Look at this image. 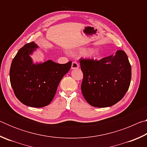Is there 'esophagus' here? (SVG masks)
<instances>
[{
    "label": "esophagus",
    "mask_w": 147,
    "mask_h": 147,
    "mask_svg": "<svg viewBox=\"0 0 147 147\" xmlns=\"http://www.w3.org/2000/svg\"><path fill=\"white\" fill-rule=\"evenodd\" d=\"M79 68V65L78 64L76 61H73L72 63V65H71V69H77Z\"/></svg>",
    "instance_id": "obj_1"
}]
</instances>
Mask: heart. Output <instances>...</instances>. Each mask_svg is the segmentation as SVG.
Here are the masks:
<instances>
[{
	"label": "heart",
	"mask_w": 147,
	"mask_h": 147,
	"mask_svg": "<svg viewBox=\"0 0 147 147\" xmlns=\"http://www.w3.org/2000/svg\"><path fill=\"white\" fill-rule=\"evenodd\" d=\"M88 51V49L80 48V49L77 50L76 52H74V53L80 54H86ZM99 55H100V52H99V51L97 49L90 50V51H88V53H86V56L88 57V58H96V57H98Z\"/></svg>",
	"instance_id": "obj_1"
}]
</instances>
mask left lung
Segmentation results:
<instances>
[{"label":"left lung","mask_w":147,"mask_h":147,"mask_svg":"<svg viewBox=\"0 0 147 147\" xmlns=\"http://www.w3.org/2000/svg\"><path fill=\"white\" fill-rule=\"evenodd\" d=\"M80 63L84 74L82 92L90 105L106 108L123 98L131 76V65L123 51L100 60L80 59Z\"/></svg>","instance_id":"obj_1"}]
</instances>
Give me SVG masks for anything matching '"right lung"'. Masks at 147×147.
<instances>
[{
    "mask_svg": "<svg viewBox=\"0 0 147 147\" xmlns=\"http://www.w3.org/2000/svg\"><path fill=\"white\" fill-rule=\"evenodd\" d=\"M39 49L34 42L19 49L11 62L9 78L17 98L24 105L41 108L51 102L62 78L72 62L59 64L53 60L34 63L31 56Z\"/></svg>",
    "mask_w": 147,
    "mask_h": 147,
    "instance_id": "add662e5",
    "label": "right lung"
}]
</instances>
